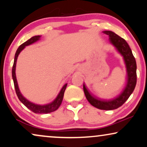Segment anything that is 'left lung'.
<instances>
[{"label": "left lung", "mask_w": 147, "mask_h": 147, "mask_svg": "<svg viewBox=\"0 0 147 147\" xmlns=\"http://www.w3.org/2000/svg\"><path fill=\"white\" fill-rule=\"evenodd\" d=\"M103 33L109 36L110 43L123 56L127 71L126 84L118 96L111 99H103L94 95L88 91L84 84L83 88L86 98L92 106L100 110H111L121 106L133 92L136 84V63L129 45L123 38L110 31H104Z\"/></svg>", "instance_id": "obj_1"}]
</instances>
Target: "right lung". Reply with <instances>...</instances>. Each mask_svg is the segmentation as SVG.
I'll return each instance as SVG.
<instances>
[{
  "mask_svg": "<svg viewBox=\"0 0 147 147\" xmlns=\"http://www.w3.org/2000/svg\"><path fill=\"white\" fill-rule=\"evenodd\" d=\"M41 36L37 35L34 36V37H31V39L27 40V41H25V43H23L22 45L19 46V47L18 48L17 51H16L15 55V59H14V63L13 66V69H12V76H13V80L14 82V86H15L16 94L18 96L20 101L23 103L27 108H29L30 110H31L32 112H33L34 113L36 114H47L50 113V112L55 111L56 110L58 109V108L61 105L62 100H63L64 92L67 87V84H65V85L63 86V88H61V91L58 94L57 97L53 102L51 103H49L45 105H39V104H34L33 102H29V100L26 99L24 96L22 95L21 92H20L19 86H18L17 78H16V74H15V69H16V63H17V59L18 56H19V53H21V51L25 48L26 46L31 45V44L35 43V42L37 41L38 40H39Z\"/></svg>",
  "mask_w": 147,
  "mask_h": 147,
  "instance_id": "1",
  "label": "right lung"
}]
</instances>
